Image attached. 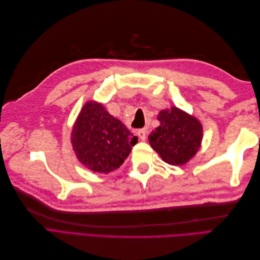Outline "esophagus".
<instances>
[{"mask_svg": "<svg viewBox=\"0 0 260 260\" xmlns=\"http://www.w3.org/2000/svg\"><path fill=\"white\" fill-rule=\"evenodd\" d=\"M137 136L142 141H145V139H146V129H140V130H138Z\"/></svg>", "mask_w": 260, "mask_h": 260, "instance_id": "obj_1", "label": "esophagus"}]
</instances>
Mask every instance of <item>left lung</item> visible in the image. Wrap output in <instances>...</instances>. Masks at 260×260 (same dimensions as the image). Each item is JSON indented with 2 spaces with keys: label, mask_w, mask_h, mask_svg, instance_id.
Segmentation results:
<instances>
[{
  "label": "left lung",
  "mask_w": 260,
  "mask_h": 260,
  "mask_svg": "<svg viewBox=\"0 0 260 260\" xmlns=\"http://www.w3.org/2000/svg\"><path fill=\"white\" fill-rule=\"evenodd\" d=\"M159 127L148 136V142L169 165H184L199 151L203 137L202 124L177 107L158 114Z\"/></svg>",
  "instance_id": "1"
}]
</instances>
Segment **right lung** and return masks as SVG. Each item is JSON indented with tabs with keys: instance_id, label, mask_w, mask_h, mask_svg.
Returning <instances> with one entry per match:
<instances>
[{
	"instance_id": "right-lung-1",
	"label": "right lung",
	"mask_w": 260,
	"mask_h": 260,
	"mask_svg": "<svg viewBox=\"0 0 260 260\" xmlns=\"http://www.w3.org/2000/svg\"><path fill=\"white\" fill-rule=\"evenodd\" d=\"M125 125L109 115L103 105L88 102L74 125V151L85 167L102 174L119 168L137 143Z\"/></svg>"
}]
</instances>
